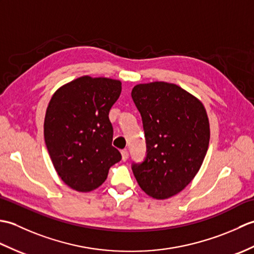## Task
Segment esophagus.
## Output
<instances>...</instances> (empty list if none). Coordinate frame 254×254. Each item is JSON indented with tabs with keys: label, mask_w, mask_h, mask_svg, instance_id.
Instances as JSON below:
<instances>
[{
	"label": "esophagus",
	"mask_w": 254,
	"mask_h": 254,
	"mask_svg": "<svg viewBox=\"0 0 254 254\" xmlns=\"http://www.w3.org/2000/svg\"><path fill=\"white\" fill-rule=\"evenodd\" d=\"M121 155H122V160L123 161H126L128 158V152L127 149H123L121 152Z\"/></svg>",
	"instance_id": "1"
}]
</instances>
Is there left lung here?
Listing matches in <instances>:
<instances>
[{"label": "left lung", "mask_w": 254, "mask_h": 254, "mask_svg": "<svg viewBox=\"0 0 254 254\" xmlns=\"http://www.w3.org/2000/svg\"><path fill=\"white\" fill-rule=\"evenodd\" d=\"M142 116L147 155L133 164L142 190L156 199L181 192L196 176L209 144V121L201 100L166 82L138 84L132 89Z\"/></svg>", "instance_id": "obj_1"}]
</instances>
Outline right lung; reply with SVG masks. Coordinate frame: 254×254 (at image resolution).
<instances>
[{
	"instance_id": "obj_1",
	"label": "right lung",
	"mask_w": 254,
	"mask_h": 254,
	"mask_svg": "<svg viewBox=\"0 0 254 254\" xmlns=\"http://www.w3.org/2000/svg\"><path fill=\"white\" fill-rule=\"evenodd\" d=\"M118 79L80 76L61 86L48 105L44 134L62 181L78 192L100 187L110 167L121 160L112 146L109 111L120 97Z\"/></svg>"
}]
</instances>
